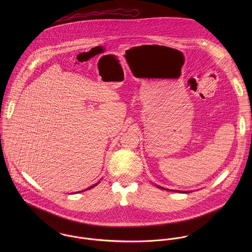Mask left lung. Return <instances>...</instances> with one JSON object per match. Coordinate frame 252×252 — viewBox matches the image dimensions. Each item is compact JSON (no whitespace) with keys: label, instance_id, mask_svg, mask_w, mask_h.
<instances>
[{"label":"left lung","instance_id":"obj_1","mask_svg":"<svg viewBox=\"0 0 252 252\" xmlns=\"http://www.w3.org/2000/svg\"><path fill=\"white\" fill-rule=\"evenodd\" d=\"M158 187H160V186H158ZM160 188H163V187H160Z\"/></svg>","mask_w":252,"mask_h":252}]
</instances>
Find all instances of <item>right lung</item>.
Returning <instances> with one entry per match:
<instances>
[{
	"label": "right lung",
	"instance_id": "right-lung-1",
	"mask_svg": "<svg viewBox=\"0 0 252 252\" xmlns=\"http://www.w3.org/2000/svg\"><path fill=\"white\" fill-rule=\"evenodd\" d=\"M98 183H96V184H94V185H92V186H90V187H88L87 189H85V190H83V191H86V190H89V189H91V188H93V187H95L96 185H97ZM83 191H81V192H83Z\"/></svg>",
	"mask_w": 252,
	"mask_h": 252
}]
</instances>
